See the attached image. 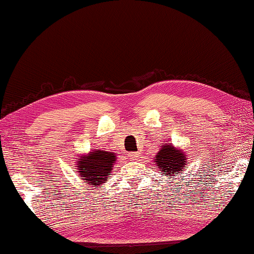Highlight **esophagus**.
<instances>
[{"mask_svg": "<svg viewBox=\"0 0 254 254\" xmlns=\"http://www.w3.org/2000/svg\"><path fill=\"white\" fill-rule=\"evenodd\" d=\"M139 156H140V153H138V151H132V153H128V157H130V160H132V161L137 160Z\"/></svg>", "mask_w": 254, "mask_h": 254, "instance_id": "34e87169", "label": "esophagus"}]
</instances>
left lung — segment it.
Returning <instances> with one entry per match:
<instances>
[{
  "label": "left lung",
  "instance_id": "obj_1",
  "mask_svg": "<svg viewBox=\"0 0 254 254\" xmlns=\"http://www.w3.org/2000/svg\"><path fill=\"white\" fill-rule=\"evenodd\" d=\"M154 163L161 171V175L172 178L183 175L189 162L183 149L176 148L172 143H162L158 153L155 155Z\"/></svg>",
  "mask_w": 254,
  "mask_h": 254
}]
</instances>
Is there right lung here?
Segmentation results:
<instances>
[{
	"label": "right lung",
	"mask_w": 254,
	"mask_h": 254,
	"mask_svg": "<svg viewBox=\"0 0 254 254\" xmlns=\"http://www.w3.org/2000/svg\"><path fill=\"white\" fill-rule=\"evenodd\" d=\"M116 154L113 151L94 149L81 155L76 161L78 177L89 186H100L108 181L116 163Z\"/></svg>",
	"instance_id": "add662e5"
}]
</instances>
